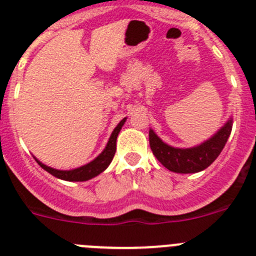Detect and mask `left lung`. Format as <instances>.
Returning a JSON list of instances; mask_svg holds the SVG:
<instances>
[{
	"label": "left lung",
	"instance_id": "8db88e82",
	"mask_svg": "<svg viewBox=\"0 0 256 256\" xmlns=\"http://www.w3.org/2000/svg\"><path fill=\"white\" fill-rule=\"evenodd\" d=\"M232 130V120H228L214 137L198 148H176L168 146L150 130V148L155 158L165 168L176 173H198L208 168L219 156Z\"/></svg>",
	"mask_w": 256,
	"mask_h": 256
}]
</instances>
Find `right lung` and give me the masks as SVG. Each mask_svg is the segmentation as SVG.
Wrapping results in <instances>:
<instances>
[{
  "label": "right lung",
  "mask_w": 256,
  "mask_h": 256,
  "mask_svg": "<svg viewBox=\"0 0 256 256\" xmlns=\"http://www.w3.org/2000/svg\"><path fill=\"white\" fill-rule=\"evenodd\" d=\"M124 123H126V118L116 126V128H115L114 132H112V137L108 140V144H106L105 150H104L100 155L97 156L94 162H90V164L83 165L80 168L73 169V170H58V169L46 166V165L42 164V162H38V160L37 162L44 169V170H47L50 174L55 176V177L60 178V180H72V182H83V180H91V178L96 177V176H98L100 173H102V172L108 168V164L112 162V158H114L115 155V151H116V137L118 134H119V132H120L122 126H123Z\"/></svg>",
  "instance_id": "add662e5"
}]
</instances>
